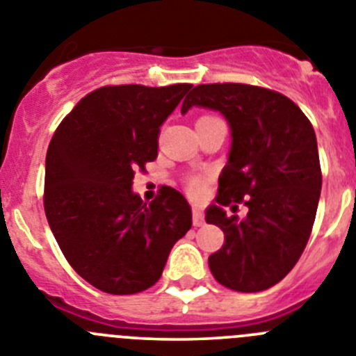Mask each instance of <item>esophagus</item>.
Listing matches in <instances>:
<instances>
[{"label":"esophagus","instance_id":"esophagus-1","mask_svg":"<svg viewBox=\"0 0 356 356\" xmlns=\"http://www.w3.org/2000/svg\"><path fill=\"white\" fill-rule=\"evenodd\" d=\"M193 225L194 226H203L205 225V213L201 209H193Z\"/></svg>","mask_w":356,"mask_h":356}]
</instances>
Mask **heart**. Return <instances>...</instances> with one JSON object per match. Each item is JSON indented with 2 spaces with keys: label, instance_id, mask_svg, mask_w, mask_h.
Listing matches in <instances>:
<instances>
[{
  "label": "heart",
  "instance_id": "1",
  "mask_svg": "<svg viewBox=\"0 0 356 356\" xmlns=\"http://www.w3.org/2000/svg\"><path fill=\"white\" fill-rule=\"evenodd\" d=\"M187 191L193 194V196H200V194L205 191V180H203L201 176H191L187 180Z\"/></svg>",
  "mask_w": 356,
  "mask_h": 356
}]
</instances>
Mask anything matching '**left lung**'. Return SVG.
<instances>
[{
    "instance_id": "8db88e82",
    "label": "left lung",
    "mask_w": 356,
    "mask_h": 356,
    "mask_svg": "<svg viewBox=\"0 0 356 356\" xmlns=\"http://www.w3.org/2000/svg\"><path fill=\"white\" fill-rule=\"evenodd\" d=\"M194 105L219 110L232 128L219 207L205 217L225 232L210 271L232 291H266L289 275L312 234L323 185L314 128L292 99L257 85H196L181 114ZM237 202L248 207L242 222L222 210Z\"/></svg>"
}]
</instances>
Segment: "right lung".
Here are the masks:
<instances>
[{
    "instance_id": "1",
    "label": "right lung",
    "mask_w": 356,
    "mask_h": 356,
    "mask_svg": "<svg viewBox=\"0 0 356 356\" xmlns=\"http://www.w3.org/2000/svg\"><path fill=\"white\" fill-rule=\"evenodd\" d=\"M191 83L105 85L62 119L46 155L44 212L69 266L106 294H137L160 280L193 226L187 200L162 185L134 194L137 169L159 155L162 122Z\"/></svg>"
}]
</instances>
